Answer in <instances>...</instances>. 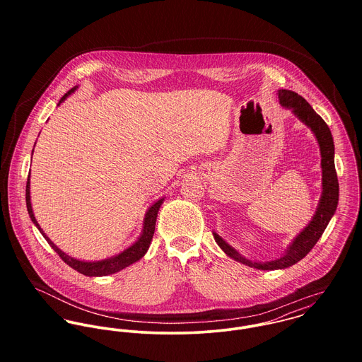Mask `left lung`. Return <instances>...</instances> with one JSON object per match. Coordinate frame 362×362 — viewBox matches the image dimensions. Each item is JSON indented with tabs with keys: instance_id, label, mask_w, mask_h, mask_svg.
<instances>
[{
	"instance_id": "obj_1",
	"label": "left lung",
	"mask_w": 362,
	"mask_h": 362,
	"mask_svg": "<svg viewBox=\"0 0 362 362\" xmlns=\"http://www.w3.org/2000/svg\"><path fill=\"white\" fill-rule=\"evenodd\" d=\"M280 104L293 111V114L304 122L313 132L319 149H320V167H322V195L319 199V205L312 217L308 226L294 238V241L288 245L284 255L269 262L250 260L243 257L237 250H234L230 244H227L218 234L213 233V237L217 245L227 254L230 258L241 262L250 267H255L259 270H277L286 269L288 266L296 264L301 259L310 254V250L315 247L317 240L322 237L325 228L327 227L330 218L333 217L337 204H339V181L334 167V144L332 138V132L326 122L322 119L319 114L310 107V104L298 93L280 89L279 90Z\"/></svg>"
}]
</instances>
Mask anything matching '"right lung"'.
I'll return each mask as SVG.
<instances>
[{"label":"right lung","instance_id":"add662e5","mask_svg":"<svg viewBox=\"0 0 362 362\" xmlns=\"http://www.w3.org/2000/svg\"><path fill=\"white\" fill-rule=\"evenodd\" d=\"M78 89V86L72 88L69 92H66L61 100L59 104L62 103L71 93H74ZM33 155V153H32ZM164 198L158 199L155 202L152 206L148 209L145 218H144V227H142V233L139 235V238L129 245L127 250H124L122 252H119L115 257L111 258L102 259V260H96V262H85V260H79V259L72 258L69 255H66L64 251H61L52 240L46 235V233L42 230V227L39 226L35 214H33V209H32V204H30V174L28 175V182H26V207H28V213L33 221V224L39 228V231L42 233V235L46 238V241L50 244L52 250L59 255V258L62 259L68 266H71L72 269H75L76 272L89 276V277H100V276H108L112 273H117L125 267H128L129 264L138 262L139 259L144 258L145 254L149 250V245L152 243L153 234H155L156 218H157V213L158 209L161 206Z\"/></svg>","mask_w":362,"mask_h":362}]
</instances>
